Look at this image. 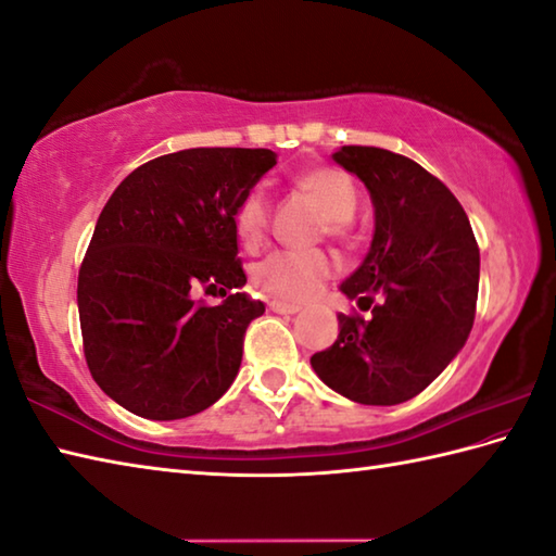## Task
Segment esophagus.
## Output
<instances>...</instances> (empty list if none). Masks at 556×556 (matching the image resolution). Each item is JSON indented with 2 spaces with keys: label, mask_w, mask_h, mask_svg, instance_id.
Instances as JSON below:
<instances>
[{
  "label": "esophagus",
  "mask_w": 556,
  "mask_h": 556,
  "mask_svg": "<svg viewBox=\"0 0 556 556\" xmlns=\"http://www.w3.org/2000/svg\"><path fill=\"white\" fill-rule=\"evenodd\" d=\"M267 306H269V311L281 313V315H293V313L301 311V306H296V303H287V301H277V299L269 301Z\"/></svg>",
  "instance_id": "1"
}]
</instances>
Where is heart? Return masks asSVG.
I'll list each match as a JSON object with an SVG mask.
<instances>
[{
  "label": "heart",
  "mask_w": 556,
  "mask_h": 556,
  "mask_svg": "<svg viewBox=\"0 0 556 556\" xmlns=\"http://www.w3.org/2000/svg\"><path fill=\"white\" fill-rule=\"evenodd\" d=\"M299 188L328 216V231L342 236L356 212V188L337 168H311L296 178ZM269 219V202L265 192H248L236 210V231L248 245L263 238ZM332 275V263L325 253H301V250H275L255 267L257 287L281 301H306Z\"/></svg>",
  "instance_id": "obj_1"
}]
</instances>
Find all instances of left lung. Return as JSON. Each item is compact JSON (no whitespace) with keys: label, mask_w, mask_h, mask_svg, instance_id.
I'll list each match as a JSON object with an SVG mask.
<instances>
[{"label":"left lung","mask_w":556,"mask_h":556,"mask_svg":"<svg viewBox=\"0 0 556 556\" xmlns=\"http://www.w3.org/2000/svg\"><path fill=\"white\" fill-rule=\"evenodd\" d=\"M332 159L374 202L371 248L340 287L371 318L337 315L340 334L311 366L358 405H400L439 378L470 337L480 248L460 202L419 163L378 147H342Z\"/></svg>","instance_id":"1"}]
</instances>
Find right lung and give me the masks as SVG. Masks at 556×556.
Returning <instances> with one entry per match:
<instances>
[{"label":"right lung","instance_id":"add662e5","mask_svg":"<svg viewBox=\"0 0 556 556\" xmlns=\"http://www.w3.org/2000/svg\"><path fill=\"white\" fill-rule=\"evenodd\" d=\"M277 163L269 149H182L144 163L98 216L79 269L86 364L137 417L212 407L241 368L243 334L265 313L245 285L236 210ZM219 290V307L197 301Z\"/></svg>","mask_w":556,"mask_h":556}]
</instances>
